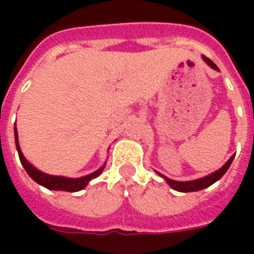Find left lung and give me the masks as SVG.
<instances>
[{"label": "left lung", "mask_w": 254, "mask_h": 254, "mask_svg": "<svg viewBox=\"0 0 254 254\" xmlns=\"http://www.w3.org/2000/svg\"><path fill=\"white\" fill-rule=\"evenodd\" d=\"M202 60H204V63L207 64L208 66H211L212 69H215V70H219V67L215 65V64L209 60V58L204 57L202 56ZM234 156L235 155H233L231 158H230L226 163H224L219 170L213 171V173H211V174H208V176L202 177V178H197V180H193V181H174V180H170V178H167L166 176H163V174H160V173H158L156 171V174L158 176H160L163 180H165L167 184H169V187L171 188V189H174V190L177 191H184V193H188V191H197V190H202V189H205V188L211 187L212 184H215L216 181H219L222 177L226 174V171L229 170L230 165L233 163V160H234Z\"/></svg>", "instance_id": "left-lung-1"}]
</instances>
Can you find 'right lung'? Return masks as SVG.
<instances>
[{
	"label": "right lung",
	"instance_id": "1",
	"mask_svg": "<svg viewBox=\"0 0 254 254\" xmlns=\"http://www.w3.org/2000/svg\"><path fill=\"white\" fill-rule=\"evenodd\" d=\"M14 143H16V149L19 152V158L21 165L27 171V174L42 187L47 188L50 190H64V191H78L84 189V188L88 185V182L91 180H94L96 177H99L102 174V171L105 169L106 163L102 167H99L98 170L91 173L88 176L80 177V178H67V177H61V176H50V174H46L43 171L38 170L36 167L31 165L28 160L25 159L24 155L21 152L19 145V137H17V129L14 127Z\"/></svg>",
	"mask_w": 254,
	"mask_h": 254
}]
</instances>
